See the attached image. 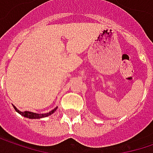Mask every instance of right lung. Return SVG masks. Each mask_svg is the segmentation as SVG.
I'll return each instance as SVG.
<instances>
[{
    "mask_svg": "<svg viewBox=\"0 0 153 153\" xmlns=\"http://www.w3.org/2000/svg\"><path fill=\"white\" fill-rule=\"evenodd\" d=\"M56 110V108H54L52 111H51V112H49L47 114H43V115H38V114H35V113H32V112H30L29 114H27L28 111H25V112H21V111H19V110H17L16 109V111L18 112V113H20L22 114L23 117H29V118H40V117H48L50 115H51L54 111Z\"/></svg>",
    "mask_w": 153,
    "mask_h": 153,
    "instance_id": "obj_1",
    "label": "right lung"
}]
</instances>
